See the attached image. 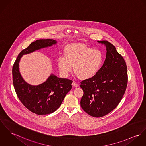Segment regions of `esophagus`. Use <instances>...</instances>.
Here are the masks:
<instances>
[{
	"label": "esophagus",
	"mask_w": 146,
	"mask_h": 146,
	"mask_svg": "<svg viewBox=\"0 0 146 146\" xmlns=\"http://www.w3.org/2000/svg\"><path fill=\"white\" fill-rule=\"evenodd\" d=\"M72 86H74V87H75V88H76V87H78L79 85H78V84H76L75 82H74V81H73L72 82Z\"/></svg>",
	"instance_id": "obj_1"
}]
</instances>
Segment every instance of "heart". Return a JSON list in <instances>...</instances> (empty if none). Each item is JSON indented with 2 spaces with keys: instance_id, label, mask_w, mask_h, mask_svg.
<instances>
[{
  "instance_id": "heart-1",
  "label": "heart",
  "mask_w": 146,
  "mask_h": 146,
  "mask_svg": "<svg viewBox=\"0 0 146 146\" xmlns=\"http://www.w3.org/2000/svg\"><path fill=\"white\" fill-rule=\"evenodd\" d=\"M103 60L102 52L84 44L68 46L65 50V57L58 58L60 71L67 75L73 69L81 79H89L94 76L101 66Z\"/></svg>"
}]
</instances>
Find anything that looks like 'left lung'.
<instances>
[{
    "label": "left lung",
    "instance_id": "obj_1",
    "mask_svg": "<svg viewBox=\"0 0 146 146\" xmlns=\"http://www.w3.org/2000/svg\"><path fill=\"white\" fill-rule=\"evenodd\" d=\"M106 60L92 78L80 82L84 92L80 101L82 109L89 115L105 116L119 104L126 90L128 73L126 63L115 46L107 40Z\"/></svg>",
    "mask_w": 146,
    "mask_h": 146
}]
</instances>
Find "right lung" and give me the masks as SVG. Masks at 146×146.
<instances>
[{
  "label": "right lung",
  "mask_w": 146,
  "mask_h": 146,
  "mask_svg": "<svg viewBox=\"0 0 146 146\" xmlns=\"http://www.w3.org/2000/svg\"><path fill=\"white\" fill-rule=\"evenodd\" d=\"M56 43L55 40H38L31 43L18 54L14 63L12 76L14 88L21 102L31 112L38 115L52 113L61 106L71 89L72 81L57 78L52 74L44 82L33 86L23 79L19 71V62L23 54Z\"/></svg>",
  "instance_id": "right-lung-1"
}]
</instances>
